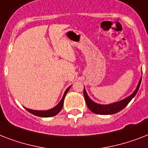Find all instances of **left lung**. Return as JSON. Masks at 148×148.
<instances>
[{"label": "left lung", "mask_w": 148, "mask_h": 148, "mask_svg": "<svg viewBox=\"0 0 148 148\" xmlns=\"http://www.w3.org/2000/svg\"><path fill=\"white\" fill-rule=\"evenodd\" d=\"M140 82H141V78L140 79V81L138 82V84L135 90L130 96L123 99L121 101L114 102V103H109V104H100V103H97L95 101H93L86 92L85 88H84V96L87 106L90 109V110H91L95 114H116V113L119 112L120 110H121L122 109H124L128 104L129 102L134 97L136 94L138 93V89L140 88Z\"/></svg>", "instance_id": "8db88e82"}]
</instances>
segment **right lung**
<instances>
[{
	"instance_id": "add662e5",
	"label": "right lung",
	"mask_w": 148,
	"mask_h": 148,
	"mask_svg": "<svg viewBox=\"0 0 148 148\" xmlns=\"http://www.w3.org/2000/svg\"><path fill=\"white\" fill-rule=\"evenodd\" d=\"M71 86H70L66 89V90L64 91V94L63 95L62 98L60 100V101L57 104V105L54 107V108L49 109V110H31V109H28V108H26V110L27 111H29L30 113H31L32 114L36 115V116H38V117H53V116H55L60 112V110L62 109L63 104H64V101L65 96L67 95V93L68 92V90H70Z\"/></svg>"
}]
</instances>
